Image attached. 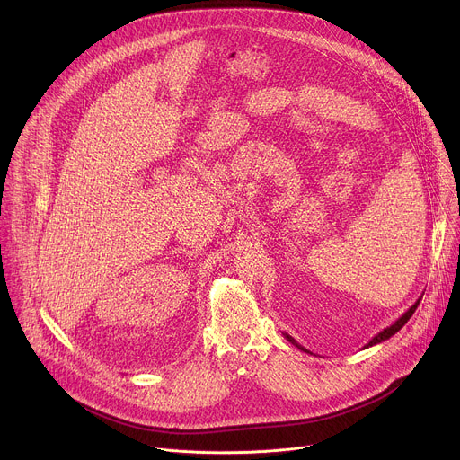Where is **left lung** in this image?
Returning <instances> with one entry per match:
<instances>
[{"mask_svg":"<svg viewBox=\"0 0 460 460\" xmlns=\"http://www.w3.org/2000/svg\"><path fill=\"white\" fill-rule=\"evenodd\" d=\"M420 300H422V296H420V298H419V300H417V302H415V304H413V305H411V307H410V309H408V311H406V313H404V314H402V316H401L399 320H395V322H393V323H391L389 327H385V330H384V332H380L378 335H375V337H373V339H371V341H369V342H367V344L364 346V349H366V348H371V346H375V344H380V342L387 341L389 337H393V335H395L397 332H401V330H402V327H404V323H406V322H408V320L411 318V314H413V313H415V309L419 307ZM284 337H286V339H288V341H289V342H291L293 346H296V348H298L300 351L311 353V351H307V349H305L304 346H300V344H298V342H296V341H295L293 337H289L288 333H284Z\"/></svg>","mask_w":460,"mask_h":460,"instance_id":"8db88e82","label":"left lung"}]
</instances>
